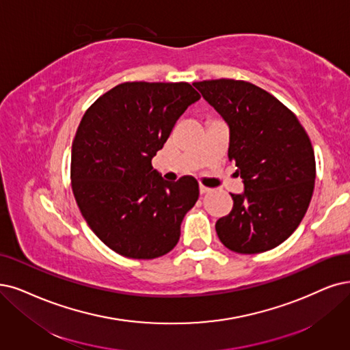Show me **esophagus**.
Here are the masks:
<instances>
[{
  "label": "esophagus",
  "instance_id": "esophagus-1",
  "mask_svg": "<svg viewBox=\"0 0 350 350\" xmlns=\"http://www.w3.org/2000/svg\"><path fill=\"white\" fill-rule=\"evenodd\" d=\"M199 190H200V195H204V193H209V191H211V189L204 187L203 185H200V186H199Z\"/></svg>",
  "mask_w": 350,
  "mask_h": 350
}]
</instances>
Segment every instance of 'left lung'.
<instances>
[{"mask_svg":"<svg viewBox=\"0 0 350 350\" xmlns=\"http://www.w3.org/2000/svg\"><path fill=\"white\" fill-rule=\"evenodd\" d=\"M229 125V161L243 193L216 222L217 237L238 254L278 247L303 221L313 196L316 160L297 116L267 90L245 81L193 83Z\"/></svg>","mask_w":350,"mask_h":350,"instance_id":"1","label":"left lung"}]
</instances>
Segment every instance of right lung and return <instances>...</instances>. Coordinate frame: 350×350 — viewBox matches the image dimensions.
Masks as SVG:
<instances>
[{"label": "right lung", "instance_id": "1", "mask_svg": "<svg viewBox=\"0 0 350 350\" xmlns=\"http://www.w3.org/2000/svg\"><path fill=\"white\" fill-rule=\"evenodd\" d=\"M199 99L187 82H125L85 112L72 144V190L89 228L116 254L152 260L177 245L199 183L165 182L151 160Z\"/></svg>", "mask_w": 350, "mask_h": 350}]
</instances>
